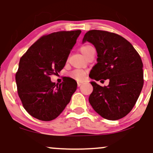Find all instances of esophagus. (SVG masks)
Masks as SVG:
<instances>
[{
    "label": "esophagus",
    "mask_w": 153,
    "mask_h": 153,
    "mask_svg": "<svg viewBox=\"0 0 153 153\" xmlns=\"http://www.w3.org/2000/svg\"><path fill=\"white\" fill-rule=\"evenodd\" d=\"M82 84V82H78V86H80V85H81Z\"/></svg>",
    "instance_id": "obj_1"
}]
</instances>
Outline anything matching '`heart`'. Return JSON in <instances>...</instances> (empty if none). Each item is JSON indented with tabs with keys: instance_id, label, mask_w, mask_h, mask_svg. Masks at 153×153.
Masks as SVG:
<instances>
[{
	"instance_id": "b5f03b06",
	"label": "heart",
	"mask_w": 153,
	"mask_h": 153,
	"mask_svg": "<svg viewBox=\"0 0 153 153\" xmlns=\"http://www.w3.org/2000/svg\"><path fill=\"white\" fill-rule=\"evenodd\" d=\"M91 48H93V47L90 45H84V46L80 47V50L81 53L84 54L88 50ZM70 77L77 80H81L85 77V72L81 71V70H75V71H73L72 73H70Z\"/></svg>"
}]
</instances>
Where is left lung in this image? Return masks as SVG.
<instances>
[{"mask_svg": "<svg viewBox=\"0 0 153 153\" xmlns=\"http://www.w3.org/2000/svg\"><path fill=\"white\" fill-rule=\"evenodd\" d=\"M86 42L94 45L98 57L89 77L96 81L109 80L104 87L91 82L94 90L89 103L103 118L122 119L132 109L143 89L141 57L130 42L114 33L91 30L82 39V43Z\"/></svg>", "mask_w": 153, "mask_h": 153, "instance_id": "obj_1", "label": "left lung"}]
</instances>
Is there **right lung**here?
Listing matches in <instances>:
<instances>
[{"instance_id": "right-lung-1", "label": "right lung", "mask_w": 153, "mask_h": 153, "mask_svg": "<svg viewBox=\"0 0 153 153\" xmlns=\"http://www.w3.org/2000/svg\"><path fill=\"white\" fill-rule=\"evenodd\" d=\"M80 30L57 31L42 36L20 59L16 74L18 94L23 106L34 118H57L71 101L77 82L68 78L60 84L50 75L64 68Z\"/></svg>"}]
</instances>
